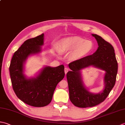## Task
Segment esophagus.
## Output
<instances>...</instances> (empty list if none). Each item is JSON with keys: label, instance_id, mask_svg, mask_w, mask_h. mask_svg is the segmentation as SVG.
<instances>
[{"label": "esophagus", "instance_id": "34e87169", "mask_svg": "<svg viewBox=\"0 0 125 125\" xmlns=\"http://www.w3.org/2000/svg\"><path fill=\"white\" fill-rule=\"evenodd\" d=\"M68 71H69V69H68V68H65V69H64V72H65V75H66V74H67V73H68Z\"/></svg>", "mask_w": 125, "mask_h": 125}]
</instances>
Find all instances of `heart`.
<instances>
[{
  "label": "heart",
  "instance_id": "heart-1",
  "mask_svg": "<svg viewBox=\"0 0 125 125\" xmlns=\"http://www.w3.org/2000/svg\"><path fill=\"white\" fill-rule=\"evenodd\" d=\"M93 48L92 42L77 36H73L63 39L61 42L60 50L57 52L70 53L69 58L76 61L87 55Z\"/></svg>",
  "mask_w": 125,
  "mask_h": 125
}]
</instances>
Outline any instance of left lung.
I'll return each mask as SVG.
<instances>
[{"mask_svg":"<svg viewBox=\"0 0 125 125\" xmlns=\"http://www.w3.org/2000/svg\"><path fill=\"white\" fill-rule=\"evenodd\" d=\"M92 35L98 44L96 51L93 54L69 63L71 70L67 74L70 100L73 104L80 108L95 106L103 102L114 87L118 73V63L113 46L100 36ZM89 66L105 72L104 88L99 94L90 92L84 85L80 70Z\"/></svg>","mask_w":125,"mask_h":125,"instance_id":"obj_1","label":"left lung"}]
</instances>
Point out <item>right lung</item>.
<instances>
[{
    "instance_id": "obj_1",
    "label": "right lung",
    "mask_w": 125,
    "mask_h": 125,
    "mask_svg": "<svg viewBox=\"0 0 125 125\" xmlns=\"http://www.w3.org/2000/svg\"><path fill=\"white\" fill-rule=\"evenodd\" d=\"M44 34L24 42L14 53L9 70L14 92L17 96L30 106L41 107L50 103L57 84L64 77V67L44 66L35 76L24 74L25 63L30 56L38 55L44 45Z\"/></svg>"
}]
</instances>
